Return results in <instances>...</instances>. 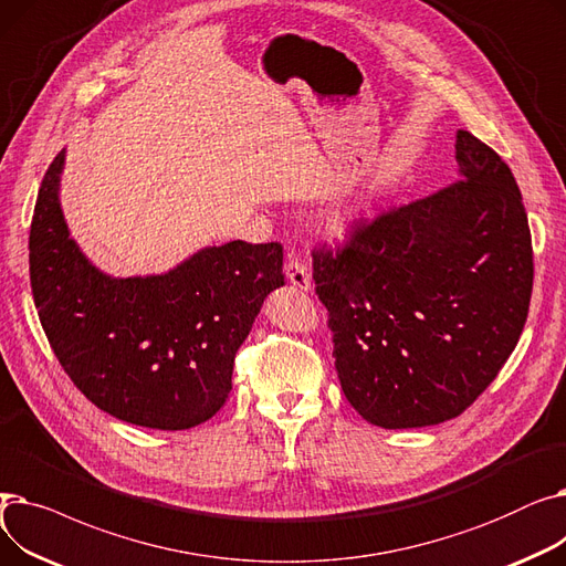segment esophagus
I'll return each instance as SVG.
<instances>
[{
	"instance_id": "34e87169",
	"label": "esophagus",
	"mask_w": 566,
	"mask_h": 566,
	"mask_svg": "<svg viewBox=\"0 0 566 566\" xmlns=\"http://www.w3.org/2000/svg\"><path fill=\"white\" fill-rule=\"evenodd\" d=\"M284 273H286L289 284H293L295 289H301V291H310L312 289V275L307 271V265L298 256L289 254V259L284 263Z\"/></svg>"
}]
</instances>
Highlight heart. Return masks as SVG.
Listing matches in <instances>:
<instances>
[{
	"label": "heart",
	"mask_w": 566,
	"mask_h": 566,
	"mask_svg": "<svg viewBox=\"0 0 566 566\" xmlns=\"http://www.w3.org/2000/svg\"><path fill=\"white\" fill-rule=\"evenodd\" d=\"M350 220H353V208H339V211H335V213H333L331 224H333V229L344 231V229L348 227V222H350Z\"/></svg>",
	"instance_id": "heart-1"
}]
</instances>
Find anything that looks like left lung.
Returning <instances> with one entry per match:
<instances>
[{"label": "left lung", "instance_id": "left-lung-1", "mask_svg": "<svg viewBox=\"0 0 566 566\" xmlns=\"http://www.w3.org/2000/svg\"><path fill=\"white\" fill-rule=\"evenodd\" d=\"M459 181L314 250L335 369L348 403L382 429L461 415L507 363L532 295V238L512 169L457 133Z\"/></svg>", "mask_w": 566, "mask_h": 566}]
</instances>
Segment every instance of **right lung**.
<instances>
[{
	"label": "right lung",
	"instance_id": "1",
	"mask_svg": "<svg viewBox=\"0 0 566 566\" xmlns=\"http://www.w3.org/2000/svg\"><path fill=\"white\" fill-rule=\"evenodd\" d=\"M64 160L66 148L43 176L29 231V280L59 365L128 424L184 431L211 420L231 392L235 350L284 286L282 245L231 241L163 275H105L64 220Z\"/></svg>",
	"mask_w": 566,
	"mask_h": 566
}]
</instances>
